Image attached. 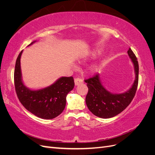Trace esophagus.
Returning <instances> with one entry per match:
<instances>
[{
    "label": "esophagus",
    "instance_id": "obj_1",
    "mask_svg": "<svg viewBox=\"0 0 155 155\" xmlns=\"http://www.w3.org/2000/svg\"><path fill=\"white\" fill-rule=\"evenodd\" d=\"M74 83H75V85L78 86L79 85H81V84H82L83 83V81L80 78H76L74 79Z\"/></svg>",
    "mask_w": 155,
    "mask_h": 155
}]
</instances>
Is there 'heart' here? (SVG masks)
<instances>
[{
  "label": "heart",
  "mask_w": 155,
  "mask_h": 155,
  "mask_svg": "<svg viewBox=\"0 0 155 155\" xmlns=\"http://www.w3.org/2000/svg\"><path fill=\"white\" fill-rule=\"evenodd\" d=\"M100 54H101V51L100 50H93L92 52H91V54H89L87 57L84 58L83 59V61L88 59L95 58L96 57H97V55H99ZM100 64H99V63L93 64L88 67V72L90 74H95L98 71V70H100Z\"/></svg>",
  "instance_id": "b5f03b06"
}]
</instances>
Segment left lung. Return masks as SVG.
<instances>
[{
	"mask_svg": "<svg viewBox=\"0 0 155 155\" xmlns=\"http://www.w3.org/2000/svg\"><path fill=\"white\" fill-rule=\"evenodd\" d=\"M127 53L133 64L135 73L134 83L128 91L120 94L110 92L103 85L99 74L85 80L88 88L85 99L87 106L97 117L110 118L118 115L126 109L135 96L138 83V63L132 50L129 48Z\"/></svg>",
	"mask_w": 155,
	"mask_h": 155,
	"instance_id": "1",
	"label": "left lung"
}]
</instances>
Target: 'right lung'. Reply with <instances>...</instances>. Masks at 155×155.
I'll list each match as a JSON object with an SVG mask.
<instances>
[{"label": "right lung", "instance_id": "obj_1", "mask_svg": "<svg viewBox=\"0 0 155 155\" xmlns=\"http://www.w3.org/2000/svg\"><path fill=\"white\" fill-rule=\"evenodd\" d=\"M32 42L28 46L35 43ZM22 50L18 55L14 81L17 97L22 105L31 113L42 119H53L62 113L66 106V97L74 87L72 77H61L51 85L40 89L27 87L22 81L21 68Z\"/></svg>", "mask_w": 155, "mask_h": 155}]
</instances>
